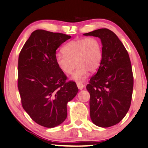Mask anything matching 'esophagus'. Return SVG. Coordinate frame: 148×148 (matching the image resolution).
Returning a JSON list of instances; mask_svg holds the SVG:
<instances>
[{
  "mask_svg": "<svg viewBox=\"0 0 148 148\" xmlns=\"http://www.w3.org/2000/svg\"><path fill=\"white\" fill-rule=\"evenodd\" d=\"M77 86L78 88H79L80 90H83V88H84V86H85V85L84 84L81 83V82H77Z\"/></svg>",
  "mask_w": 148,
  "mask_h": 148,
  "instance_id": "obj_1",
  "label": "esophagus"
}]
</instances>
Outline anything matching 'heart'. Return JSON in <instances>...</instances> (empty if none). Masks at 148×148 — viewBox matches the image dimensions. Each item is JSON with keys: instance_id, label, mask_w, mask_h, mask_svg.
I'll return each mask as SVG.
<instances>
[{"instance_id": "b5f03b06", "label": "heart", "mask_w": 148, "mask_h": 148, "mask_svg": "<svg viewBox=\"0 0 148 148\" xmlns=\"http://www.w3.org/2000/svg\"><path fill=\"white\" fill-rule=\"evenodd\" d=\"M63 51L56 54L55 62L66 75L70 74L77 64L76 70L71 76L76 81L84 79L89 71H96L102 60L101 43L95 37L71 40L64 47Z\"/></svg>"}]
</instances>
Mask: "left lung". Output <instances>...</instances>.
I'll list each match as a JSON object with an SVG mask.
<instances>
[{"label":"left lung","instance_id":"obj_1","mask_svg":"<svg viewBox=\"0 0 148 148\" xmlns=\"http://www.w3.org/2000/svg\"><path fill=\"white\" fill-rule=\"evenodd\" d=\"M99 37L102 60L86 89L90 94V117L97 126H114L126 116L132 102L133 76L127 50L117 36L106 28L84 33Z\"/></svg>","mask_w":148,"mask_h":148}]
</instances>
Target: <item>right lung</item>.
Instances as JSON below:
<instances>
[{
    "label": "right lung",
    "instance_id": "obj_1",
    "mask_svg": "<svg viewBox=\"0 0 148 148\" xmlns=\"http://www.w3.org/2000/svg\"><path fill=\"white\" fill-rule=\"evenodd\" d=\"M71 36L37 29L31 34L18 57V89L24 110L36 123L54 127L67 117V104L78 93L76 83L55 62L56 50Z\"/></svg>",
    "mask_w": 148,
    "mask_h": 148
}]
</instances>
